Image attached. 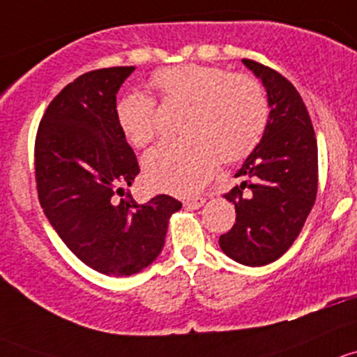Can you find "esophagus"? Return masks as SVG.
I'll return each instance as SVG.
<instances>
[{
	"instance_id": "obj_1",
	"label": "esophagus",
	"mask_w": 357,
	"mask_h": 357,
	"mask_svg": "<svg viewBox=\"0 0 357 357\" xmlns=\"http://www.w3.org/2000/svg\"><path fill=\"white\" fill-rule=\"evenodd\" d=\"M206 203V197L204 196H194V197H189V199L183 201V204L187 206V208L190 209H197L201 208Z\"/></svg>"
}]
</instances>
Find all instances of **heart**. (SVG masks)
Instances as JSON below:
<instances>
[{
	"mask_svg": "<svg viewBox=\"0 0 357 357\" xmlns=\"http://www.w3.org/2000/svg\"><path fill=\"white\" fill-rule=\"evenodd\" d=\"M149 84L163 102L187 106L180 122L183 137L158 146L142 160L144 178L153 189L178 196L196 192L218 160L237 163L248 158L266 130V93L248 73L187 63L158 70ZM115 116L135 148H146L158 137L156 105L146 94H125Z\"/></svg>",
	"mask_w": 357,
	"mask_h": 357,
	"instance_id": "heart-1",
	"label": "heart"
}]
</instances>
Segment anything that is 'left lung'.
I'll list each match as a JSON object with an SVG mask.
<instances>
[{
    "instance_id": "obj_1",
    "label": "left lung",
    "mask_w": 357,
    "mask_h": 357,
    "mask_svg": "<svg viewBox=\"0 0 357 357\" xmlns=\"http://www.w3.org/2000/svg\"><path fill=\"white\" fill-rule=\"evenodd\" d=\"M263 82L270 116L256 149L235 177L248 180L225 194L235 204L232 229L220 237L229 258L248 266L278 259L294 244L318 192V146L310 113L282 73L242 60Z\"/></svg>"
}]
</instances>
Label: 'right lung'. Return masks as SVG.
<instances>
[{"mask_svg":"<svg viewBox=\"0 0 357 357\" xmlns=\"http://www.w3.org/2000/svg\"><path fill=\"white\" fill-rule=\"evenodd\" d=\"M134 67L77 77L50 102L36 135L34 167L44 215L67 248L93 270L128 277L158 258L168 220L182 208L160 194L137 204L139 163L116 123V93Z\"/></svg>","mask_w":357,"mask_h":357,"instance_id":"right-lung-1","label":"right lung"}]
</instances>
